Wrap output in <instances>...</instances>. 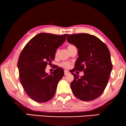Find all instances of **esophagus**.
Returning a JSON list of instances; mask_svg holds the SVG:
<instances>
[{
  "instance_id": "1",
  "label": "esophagus",
  "mask_w": 126,
  "mask_h": 126,
  "mask_svg": "<svg viewBox=\"0 0 126 126\" xmlns=\"http://www.w3.org/2000/svg\"><path fill=\"white\" fill-rule=\"evenodd\" d=\"M70 74V72L67 70H64V75H68Z\"/></svg>"
}]
</instances>
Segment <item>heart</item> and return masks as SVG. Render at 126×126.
I'll return each instance as SVG.
<instances>
[{"instance_id": "1", "label": "heart", "mask_w": 126, "mask_h": 126, "mask_svg": "<svg viewBox=\"0 0 126 126\" xmlns=\"http://www.w3.org/2000/svg\"><path fill=\"white\" fill-rule=\"evenodd\" d=\"M74 47V46L72 45H70L68 46V49H70V47ZM60 66L62 67H63L64 68H68L70 67V64L67 62H63V63H62L61 64H60Z\"/></svg>"}]
</instances>
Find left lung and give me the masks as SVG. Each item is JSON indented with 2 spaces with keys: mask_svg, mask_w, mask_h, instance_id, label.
Instances as JSON below:
<instances>
[{
  "mask_svg": "<svg viewBox=\"0 0 126 126\" xmlns=\"http://www.w3.org/2000/svg\"><path fill=\"white\" fill-rule=\"evenodd\" d=\"M67 41L78 49L79 58L71 70L74 80L70 87L77 98L84 101L94 100L104 91L112 69L110 53L107 46L96 36L88 34L68 35ZM83 71L79 77L73 72Z\"/></svg>",
  "mask_w": 126,
  "mask_h": 126,
  "instance_id": "obj_1",
  "label": "left lung"
}]
</instances>
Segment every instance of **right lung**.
<instances>
[{
  "label": "right lung",
  "mask_w": 126,
  "mask_h": 126,
  "mask_svg": "<svg viewBox=\"0 0 126 126\" xmlns=\"http://www.w3.org/2000/svg\"><path fill=\"white\" fill-rule=\"evenodd\" d=\"M67 35L40 33L32 38L21 52L17 63L20 82L33 101L46 102L55 95L64 70L58 66L48 74L45 68L51 64L56 49L63 44Z\"/></svg>",
  "instance_id": "right-lung-1"
}]
</instances>
